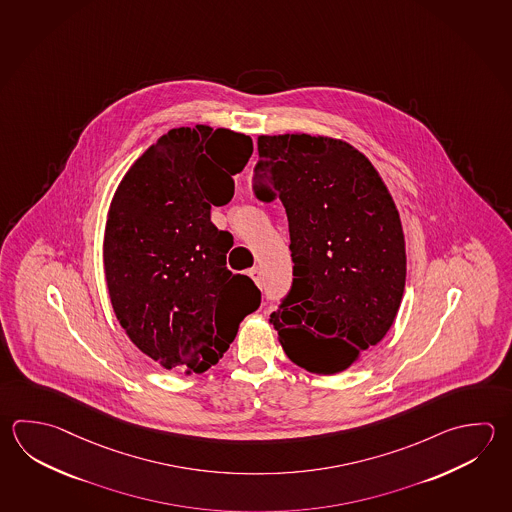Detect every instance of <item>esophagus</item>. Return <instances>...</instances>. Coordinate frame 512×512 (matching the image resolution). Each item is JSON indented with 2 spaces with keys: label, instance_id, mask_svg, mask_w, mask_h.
<instances>
[{
  "label": "esophagus",
  "instance_id": "34e87169",
  "mask_svg": "<svg viewBox=\"0 0 512 512\" xmlns=\"http://www.w3.org/2000/svg\"><path fill=\"white\" fill-rule=\"evenodd\" d=\"M250 277H251V279L255 280V284H257V286H261V280H262L261 268H257V266H255V268H251Z\"/></svg>",
  "mask_w": 512,
  "mask_h": 512
}]
</instances>
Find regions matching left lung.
Segmentation results:
<instances>
[{"label": "left lung", "instance_id": "1", "mask_svg": "<svg viewBox=\"0 0 512 512\" xmlns=\"http://www.w3.org/2000/svg\"><path fill=\"white\" fill-rule=\"evenodd\" d=\"M253 192L290 224L293 284L270 315L286 355L335 375L377 346L405 288L395 201L375 166L333 137L259 135Z\"/></svg>", "mask_w": 512, "mask_h": 512}]
</instances>
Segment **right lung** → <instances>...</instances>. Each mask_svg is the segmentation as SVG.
I'll return each mask as SVG.
<instances>
[{
	"label": "right lung",
	"mask_w": 512,
	"mask_h": 512,
	"mask_svg": "<svg viewBox=\"0 0 512 512\" xmlns=\"http://www.w3.org/2000/svg\"><path fill=\"white\" fill-rule=\"evenodd\" d=\"M250 135L181 126L126 172L108 210L103 261L119 324L164 369L204 373L230 348L261 291L226 268L233 237L210 221L232 201Z\"/></svg>",
	"instance_id": "right-lung-1"
}]
</instances>
